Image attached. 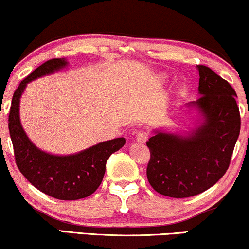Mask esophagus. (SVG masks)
<instances>
[{
  "label": "esophagus",
  "mask_w": 249,
  "mask_h": 249,
  "mask_svg": "<svg viewBox=\"0 0 249 249\" xmlns=\"http://www.w3.org/2000/svg\"><path fill=\"white\" fill-rule=\"evenodd\" d=\"M149 134L145 131H140V132L137 133V142H146L148 139Z\"/></svg>",
  "instance_id": "34e87169"
}]
</instances>
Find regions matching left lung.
<instances>
[{
	"label": "left lung",
	"instance_id": "1",
	"mask_svg": "<svg viewBox=\"0 0 249 249\" xmlns=\"http://www.w3.org/2000/svg\"><path fill=\"white\" fill-rule=\"evenodd\" d=\"M197 70L200 97L187 107L198 112V125L185 134L154 130L146 142L149 184L174 198L195 196L217 183L229 168L240 133L234 89L211 68L198 65Z\"/></svg>",
	"mask_w": 249,
	"mask_h": 249
}]
</instances>
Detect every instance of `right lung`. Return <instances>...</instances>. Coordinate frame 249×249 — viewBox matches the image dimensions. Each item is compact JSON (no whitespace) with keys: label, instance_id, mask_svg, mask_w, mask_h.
I'll return each instance as SVG.
<instances>
[{"label":"right lung","instance_id":"right-lung-1","mask_svg":"<svg viewBox=\"0 0 249 249\" xmlns=\"http://www.w3.org/2000/svg\"><path fill=\"white\" fill-rule=\"evenodd\" d=\"M68 65L67 60L51 59L44 62L19 83L14 92L9 112V132L19 172L41 193L61 200L85 198L100 187L106 163L110 155L126 143L125 138H116L91 146L75 154L55 155L35 145L20 124V96L29 82L53 74Z\"/></svg>","mask_w":249,"mask_h":249}]
</instances>
